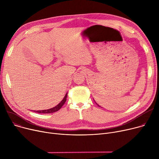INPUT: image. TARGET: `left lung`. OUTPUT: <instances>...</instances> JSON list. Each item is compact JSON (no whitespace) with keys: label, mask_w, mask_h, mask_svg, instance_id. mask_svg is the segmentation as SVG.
Segmentation results:
<instances>
[{"label":"left lung","mask_w":159,"mask_h":159,"mask_svg":"<svg viewBox=\"0 0 159 159\" xmlns=\"http://www.w3.org/2000/svg\"><path fill=\"white\" fill-rule=\"evenodd\" d=\"M94 101H95V100H94ZM95 103H96V104H97V106H99V107H101V106H99V105H98V104H97V102H95Z\"/></svg>","instance_id":"left-lung-1"}]
</instances>
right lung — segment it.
<instances>
[{
  "label": "right lung",
  "instance_id": "add662e5",
  "mask_svg": "<svg viewBox=\"0 0 159 159\" xmlns=\"http://www.w3.org/2000/svg\"><path fill=\"white\" fill-rule=\"evenodd\" d=\"M67 95H68V93L66 94V95L64 96V97L63 98V99L62 100V101L57 104L56 106L50 108V109L48 110H38V111H34L35 112H37L38 113H52L54 112H56L57 111L59 110L62 107V106L64 104V103L66 101V98H67Z\"/></svg>",
  "mask_w": 159,
  "mask_h": 159
}]
</instances>
